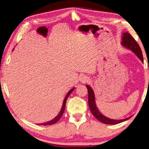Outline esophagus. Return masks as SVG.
I'll return each mask as SVG.
<instances>
[{
	"mask_svg": "<svg viewBox=\"0 0 149 149\" xmlns=\"http://www.w3.org/2000/svg\"><path fill=\"white\" fill-rule=\"evenodd\" d=\"M80 81H81L83 83H85V82H87L88 81V78L86 77V76H81L80 77Z\"/></svg>",
	"mask_w": 149,
	"mask_h": 149,
	"instance_id": "esophagus-1",
	"label": "esophagus"
}]
</instances>
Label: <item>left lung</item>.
Returning <instances> with one entry per match:
<instances>
[{"label": "left lung", "mask_w": 149, "mask_h": 149, "mask_svg": "<svg viewBox=\"0 0 149 149\" xmlns=\"http://www.w3.org/2000/svg\"><path fill=\"white\" fill-rule=\"evenodd\" d=\"M121 44L124 47H126L128 49L131 50L135 55H136L137 57H138L141 61L143 63V58L142 55V51L139 47V44H137V42L134 39L130 34H129L128 32H124L123 34V36H122V42ZM86 88L88 90V106L90 108V110L93 115L101 123L106 124H117L118 123H123V122L129 119L131 117H129L128 118H124V119H120V120H116V119H111L105 115L102 114V113L98 110V107L96 106V100H95V95H94V93L90 86L86 85Z\"/></svg>", "instance_id": "left-lung-1"}]
</instances>
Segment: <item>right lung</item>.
<instances>
[{
    "instance_id": "obj_1",
    "label": "right lung",
    "mask_w": 149,
    "mask_h": 149,
    "mask_svg": "<svg viewBox=\"0 0 149 149\" xmlns=\"http://www.w3.org/2000/svg\"><path fill=\"white\" fill-rule=\"evenodd\" d=\"M74 87L72 88L71 90H70V91L68 93V94H66V96L65 98H64V100L63 101V107H62V109L61 110V111L59 112L58 114L57 115V116H56V117L52 119L50 121H48L47 123H42V124H39V125H44V126H46V125H52V124H54L55 123H56V122H58L59 120H60V118L62 117V116H63L64 111V109H65V106H66V100L68 98V96H70V94H71L73 91L74 90Z\"/></svg>"
}]
</instances>
